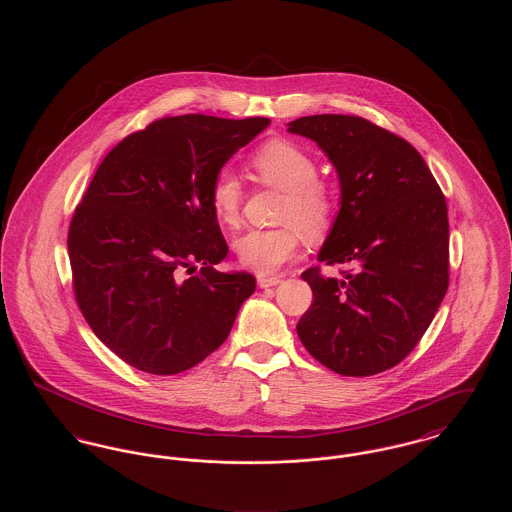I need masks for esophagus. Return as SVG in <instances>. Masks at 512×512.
I'll use <instances>...</instances> for the list:
<instances>
[{
    "label": "esophagus",
    "instance_id": "34e87169",
    "mask_svg": "<svg viewBox=\"0 0 512 512\" xmlns=\"http://www.w3.org/2000/svg\"><path fill=\"white\" fill-rule=\"evenodd\" d=\"M257 282H259V286L261 288H274V286H278L280 282H282V278L280 276H259L257 278Z\"/></svg>",
    "mask_w": 512,
    "mask_h": 512
}]
</instances>
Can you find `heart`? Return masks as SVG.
Listing matches in <instances>:
<instances>
[{
	"instance_id": "obj_1",
	"label": "heart",
	"mask_w": 512,
	"mask_h": 512,
	"mask_svg": "<svg viewBox=\"0 0 512 512\" xmlns=\"http://www.w3.org/2000/svg\"><path fill=\"white\" fill-rule=\"evenodd\" d=\"M251 169L265 186L284 192L278 228L251 230L236 240V253L245 268L265 276L292 261L299 249V231L307 238L326 234L336 215V197L318 180L317 161L290 140H270L251 157ZM211 207L217 219L236 228L242 217L244 188L230 171L217 172L211 184Z\"/></svg>"
}]
</instances>
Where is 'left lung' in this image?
<instances>
[{"instance_id":"1","label":"left lung","mask_w":512,"mask_h":512,"mask_svg":"<svg viewBox=\"0 0 512 512\" xmlns=\"http://www.w3.org/2000/svg\"><path fill=\"white\" fill-rule=\"evenodd\" d=\"M334 163L341 207L318 261L349 265L341 278L320 267L301 276L313 303L297 336L341 376L399 365L424 336L449 286L445 195L407 140L355 115L290 122Z\"/></svg>"}]
</instances>
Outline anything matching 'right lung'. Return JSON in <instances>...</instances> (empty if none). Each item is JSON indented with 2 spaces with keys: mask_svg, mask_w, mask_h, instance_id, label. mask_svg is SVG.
I'll use <instances>...</instances> for the list:
<instances>
[{
  "mask_svg": "<svg viewBox=\"0 0 512 512\" xmlns=\"http://www.w3.org/2000/svg\"><path fill=\"white\" fill-rule=\"evenodd\" d=\"M268 124L165 117L101 161L67 247L78 309L126 365L171 376L228 338L255 278L215 268L228 245L209 192L222 165Z\"/></svg>",
  "mask_w": 512,
  "mask_h": 512,
  "instance_id": "obj_1",
  "label": "right lung"
}]
</instances>
